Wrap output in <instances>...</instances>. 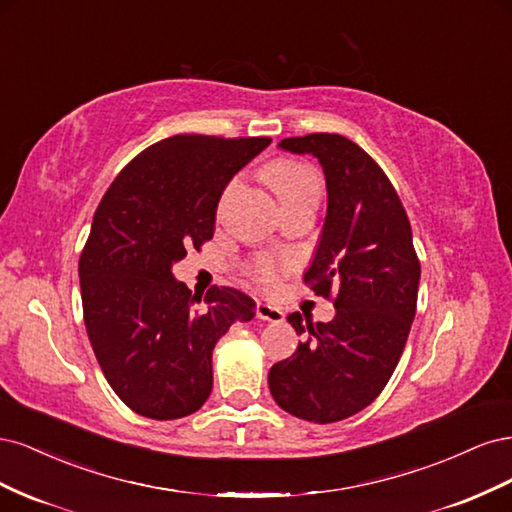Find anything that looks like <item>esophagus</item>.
Masks as SVG:
<instances>
[{
	"instance_id": "esophagus-1",
	"label": "esophagus",
	"mask_w": 512,
	"mask_h": 512,
	"mask_svg": "<svg viewBox=\"0 0 512 512\" xmlns=\"http://www.w3.org/2000/svg\"><path fill=\"white\" fill-rule=\"evenodd\" d=\"M256 318L273 322V324H280V322H284V312L280 307H273L269 303H258L256 305Z\"/></svg>"
}]
</instances>
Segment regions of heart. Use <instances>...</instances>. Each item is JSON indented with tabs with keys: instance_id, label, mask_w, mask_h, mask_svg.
Masks as SVG:
<instances>
[{
	"instance_id": "1",
	"label": "heart",
	"mask_w": 512,
	"mask_h": 512,
	"mask_svg": "<svg viewBox=\"0 0 512 512\" xmlns=\"http://www.w3.org/2000/svg\"><path fill=\"white\" fill-rule=\"evenodd\" d=\"M262 179L280 198L282 207L288 211L305 200H320L322 179L314 166L292 158H277L262 168ZM235 188V183L228 185V192ZM292 269L290 258H275L260 254L245 265L247 280L260 288H273L280 282V275Z\"/></svg>"
}]
</instances>
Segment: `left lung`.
<instances>
[{
	"mask_svg": "<svg viewBox=\"0 0 512 512\" xmlns=\"http://www.w3.org/2000/svg\"><path fill=\"white\" fill-rule=\"evenodd\" d=\"M280 147L312 153L324 168L327 220L305 284L337 312L307 327L299 312L288 316L307 342L271 367L269 389L292 416L335 423L367 408L391 380L416 314L421 262L406 209L367 151L327 132Z\"/></svg>",
	"mask_w": 512,
	"mask_h": 512,
	"instance_id": "1",
	"label": "left lung"
}]
</instances>
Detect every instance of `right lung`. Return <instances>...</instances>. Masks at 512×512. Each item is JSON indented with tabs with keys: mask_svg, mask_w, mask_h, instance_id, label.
<instances>
[{
	"mask_svg": "<svg viewBox=\"0 0 512 512\" xmlns=\"http://www.w3.org/2000/svg\"><path fill=\"white\" fill-rule=\"evenodd\" d=\"M269 136L177 134L147 147L102 196L79 260L83 318L104 378L136 414L170 421L211 395V354L232 322L254 318L237 288L203 297L170 267L213 239L232 175Z\"/></svg>",
	"mask_w": 512,
	"mask_h": 512,
	"instance_id": "obj_1",
	"label": "right lung"
}]
</instances>
